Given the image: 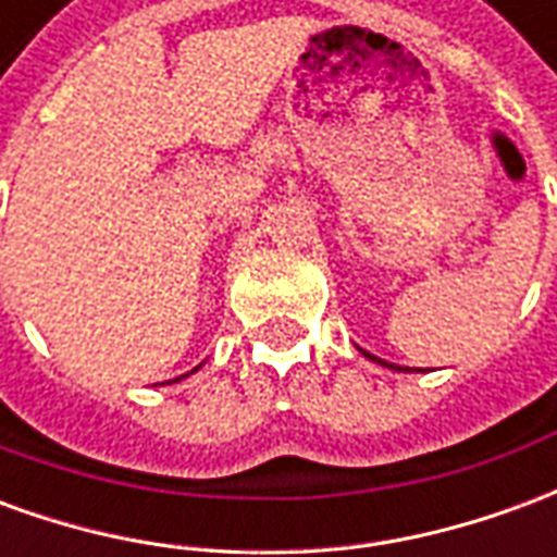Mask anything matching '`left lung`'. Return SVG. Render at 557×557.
<instances>
[{
	"label": "left lung",
	"instance_id": "8db88e82",
	"mask_svg": "<svg viewBox=\"0 0 557 557\" xmlns=\"http://www.w3.org/2000/svg\"><path fill=\"white\" fill-rule=\"evenodd\" d=\"M367 358H370V355H367ZM379 363H385V361H379Z\"/></svg>",
	"mask_w": 557,
	"mask_h": 557
}]
</instances>
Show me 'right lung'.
<instances>
[{
	"label": "right lung",
	"instance_id": "obj_1",
	"mask_svg": "<svg viewBox=\"0 0 557 557\" xmlns=\"http://www.w3.org/2000/svg\"><path fill=\"white\" fill-rule=\"evenodd\" d=\"M175 382H178V379H175Z\"/></svg>",
	"mask_w": 557,
	"mask_h": 557
}]
</instances>
